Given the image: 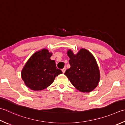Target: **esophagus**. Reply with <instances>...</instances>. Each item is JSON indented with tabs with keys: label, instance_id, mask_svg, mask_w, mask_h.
I'll list each match as a JSON object with an SVG mask.
<instances>
[{
	"label": "esophagus",
	"instance_id": "1",
	"mask_svg": "<svg viewBox=\"0 0 125 125\" xmlns=\"http://www.w3.org/2000/svg\"><path fill=\"white\" fill-rule=\"evenodd\" d=\"M65 70H66V68H63V69H62V71L63 73H64L65 72Z\"/></svg>",
	"mask_w": 125,
	"mask_h": 125
}]
</instances>
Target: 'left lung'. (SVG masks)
I'll return each instance as SVG.
<instances>
[{"label":"left lung","mask_w":125,"mask_h":125,"mask_svg":"<svg viewBox=\"0 0 125 125\" xmlns=\"http://www.w3.org/2000/svg\"><path fill=\"white\" fill-rule=\"evenodd\" d=\"M68 55L70 68L64 75L77 90L89 93L98 84L100 75L98 65L94 57L89 51L81 49L76 55L68 50Z\"/></svg>","instance_id":"obj_1"}]
</instances>
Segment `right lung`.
Wrapping results in <instances>:
<instances>
[{"label": "right lung", "instance_id": "add662e5", "mask_svg": "<svg viewBox=\"0 0 125 125\" xmlns=\"http://www.w3.org/2000/svg\"><path fill=\"white\" fill-rule=\"evenodd\" d=\"M52 53L42 49L31 56L21 71V78L25 85L33 90L44 89L53 83L55 77L62 74L51 60Z\"/></svg>", "mask_w": 125, "mask_h": 125}]
</instances>
